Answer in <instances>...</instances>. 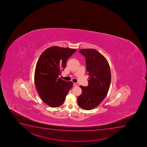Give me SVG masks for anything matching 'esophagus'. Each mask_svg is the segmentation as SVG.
Segmentation results:
<instances>
[{"mask_svg":"<svg viewBox=\"0 0 147 147\" xmlns=\"http://www.w3.org/2000/svg\"><path fill=\"white\" fill-rule=\"evenodd\" d=\"M73 86H78V83H73Z\"/></svg>","mask_w":147,"mask_h":147,"instance_id":"1","label":"esophagus"}]
</instances>
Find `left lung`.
<instances>
[{
	"mask_svg": "<svg viewBox=\"0 0 147 147\" xmlns=\"http://www.w3.org/2000/svg\"><path fill=\"white\" fill-rule=\"evenodd\" d=\"M79 52L86 57L89 79L88 86H80L82 92L77 98L78 103L82 109L90 110L99 105L107 95L111 81L110 68L105 57L95 49H84Z\"/></svg>",
	"mask_w": 147,
	"mask_h": 147,
	"instance_id": "obj_1",
	"label": "left lung"
}]
</instances>
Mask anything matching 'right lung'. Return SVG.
I'll use <instances>...</instances> for the list:
<instances>
[{"label": "right lung", "mask_w": 147, "mask_h": 147, "mask_svg": "<svg viewBox=\"0 0 147 147\" xmlns=\"http://www.w3.org/2000/svg\"><path fill=\"white\" fill-rule=\"evenodd\" d=\"M76 51L53 46L44 51L39 58L35 70V87L42 100L50 107L61 105L72 87V82L59 76L65 68L68 59Z\"/></svg>", "instance_id": "obj_1"}]
</instances>
